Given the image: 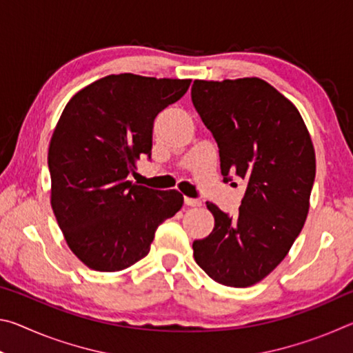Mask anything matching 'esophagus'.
Listing matches in <instances>:
<instances>
[{
	"label": "esophagus",
	"mask_w": 353,
	"mask_h": 353,
	"mask_svg": "<svg viewBox=\"0 0 353 353\" xmlns=\"http://www.w3.org/2000/svg\"><path fill=\"white\" fill-rule=\"evenodd\" d=\"M183 201H185V205L188 207H199L202 204L199 199H193V198H185Z\"/></svg>",
	"instance_id": "obj_1"
}]
</instances>
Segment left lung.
Instances as JSON below:
<instances>
[{
	"label": "left lung",
	"instance_id": "left-lung-1",
	"mask_svg": "<svg viewBox=\"0 0 353 353\" xmlns=\"http://www.w3.org/2000/svg\"><path fill=\"white\" fill-rule=\"evenodd\" d=\"M191 99L219 148L221 172L248 183L234 218L207 202L212 234L193 243L198 265L214 282L259 283L290 252L305 224L316 155L296 105L259 77L201 81Z\"/></svg>",
	"mask_w": 353,
	"mask_h": 353
}]
</instances>
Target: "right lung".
Instances as JSON below:
<instances>
[{"label":"right lung","mask_w":353,"mask_h":353,"mask_svg":"<svg viewBox=\"0 0 353 353\" xmlns=\"http://www.w3.org/2000/svg\"><path fill=\"white\" fill-rule=\"evenodd\" d=\"M191 79L110 74L65 105L48 149L51 207L68 248L94 271L117 272L146 256L157 227L181 210L176 190L128 181L151 155L154 119Z\"/></svg>","instance_id":"add662e5"}]
</instances>
